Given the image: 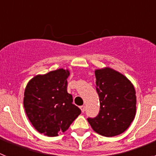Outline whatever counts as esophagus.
I'll list each match as a JSON object with an SVG mask.
<instances>
[{"mask_svg":"<svg viewBox=\"0 0 156 156\" xmlns=\"http://www.w3.org/2000/svg\"><path fill=\"white\" fill-rule=\"evenodd\" d=\"M80 109H81V111H82V112H84V111H85V106L84 105L80 106Z\"/></svg>","mask_w":156,"mask_h":156,"instance_id":"34e87169","label":"esophagus"}]
</instances>
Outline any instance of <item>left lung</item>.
<instances>
[{"label": "left lung", "mask_w": 156, "mask_h": 156, "mask_svg": "<svg viewBox=\"0 0 156 156\" xmlns=\"http://www.w3.org/2000/svg\"><path fill=\"white\" fill-rule=\"evenodd\" d=\"M96 90L100 111L87 121L96 133L105 137L121 134L131 124L136 115V91L131 82L109 67L96 69Z\"/></svg>", "instance_id": "8db88e82"}]
</instances>
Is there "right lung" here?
Listing matches in <instances>:
<instances>
[{
	"instance_id": "right-lung-1",
	"label": "right lung",
	"mask_w": 156,
	"mask_h": 156,
	"mask_svg": "<svg viewBox=\"0 0 156 156\" xmlns=\"http://www.w3.org/2000/svg\"><path fill=\"white\" fill-rule=\"evenodd\" d=\"M69 76V71L63 69L37 75L25 89L23 105L27 117L37 131L48 137L64 133L81 113L67 92Z\"/></svg>"
}]
</instances>
